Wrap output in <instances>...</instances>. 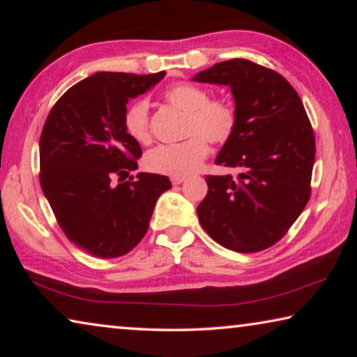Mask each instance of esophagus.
Instances as JSON below:
<instances>
[{
	"instance_id": "esophagus-1",
	"label": "esophagus",
	"mask_w": 357,
	"mask_h": 357,
	"mask_svg": "<svg viewBox=\"0 0 357 357\" xmlns=\"http://www.w3.org/2000/svg\"><path fill=\"white\" fill-rule=\"evenodd\" d=\"M184 179H185V176H172V183L174 185H178L181 183H184Z\"/></svg>"
}]
</instances>
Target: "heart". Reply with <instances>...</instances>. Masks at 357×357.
I'll return each instance as SVG.
<instances>
[{
  "instance_id": "heart-1",
  "label": "heart",
  "mask_w": 357,
  "mask_h": 357,
  "mask_svg": "<svg viewBox=\"0 0 357 357\" xmlns=\"http://www.w3.org/2000/svg\"><path fill=\"white\" fill-rule=\"evenodd\" d=\"M168 104L187 113L185 135L174 144H160L144 157L148 170L167 176H185L195 172L209 154L208 142L222 144L236 130L238 112L227 99H209V93L193 83H176L167 89ZM124 130L137 143L151 140L149 104L146 99L130 102L123 116Z\"/></svg>"
}]
</instances>
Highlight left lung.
<instances>
[{
	"instance_id": "1",
	"label": "left lung",
	"mask_w": 357,
	"mask_h": 357,
	"mask_svg": "<svg viewBox=\"0 0 357 357\" xmlns=\"http://www.w3.org/2000/svg\"><path fill=\"white\" fill-rule=\"evenodd\" d=\"M192 80L228 84L238 112L236 130L215 164L239 173L208 174L198 220L229 250L268 249L285 236L310 198L315 135L305 108L287 78L249 59L217 63Z\"/></svg>"
}]
</instances>
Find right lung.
<instances>
[{"label":"right lung","instance_id":"add662e5","mask_svg":"<svg viewBox=\"0 0 357 357\" xmlns=\"http://www.w3.org/2000/svg\"><path fill=\"white\" fill-rule=\"evenodd\" d=\"M149 75L98 72L69 88L48 113L39 142L40 187L58 225L78 249L99 258L129 253L148 231L154 204L172 187L138 173L142 148L126 134V104L159 83Z\"/></svg>","mask_w":357,"mask_h":357}]
</instances>
